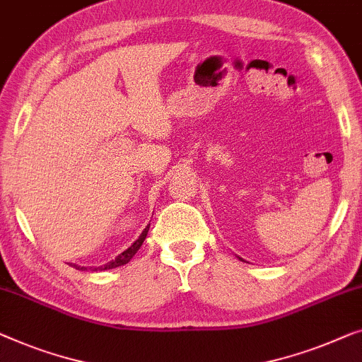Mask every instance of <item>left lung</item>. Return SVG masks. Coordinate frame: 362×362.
Returning a JSON list of instances; mask_svg holds the SVG:
<instances>
[{
    "label": "left lung",
    "instance_id": "obj_1",
    "mask_svg": "<svg viewBox=\"0 0 362 362\" xmlns=\"http://www.w3.org/2000/svg\"><path fill=\"white\" fill-rule=\"evenodd\" d=\"M240 259H242V258H240ZM242 261H243V259H242Z\"/></svg>",
    "mask_w": 362,
    "mask_h": 362
}]
</instances>
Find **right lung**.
Segmentation results:
<instances>
[{"mask_svg":"<svg viewBox=\"0 0 362 362\" xmlns=\"http://www.w3.org/2000/svg\"><path fill=\"white\" fill-rule=\"evenodd\" d=\"M148 228H150V223H148V227H145L142 235H140V237H139L137 240H135V243H134L132 246H129V248L125 250L124 253H120L116 259L109 261L107 264L99 266V268H94V269H101V271H104V269H114V268H119V266H122V264H127L129 261L132 259V256H134L135 253H137L140 246H142L144 240L146 238V233H148ZM71 266H73V268H76V269H86V268H83V266H76V264H71ZM90 269H91V268H90Z\"/></svg>","mask_w":362,"mask_h":362,"instance_id":"1","label":"right lung"}]
</instances>
